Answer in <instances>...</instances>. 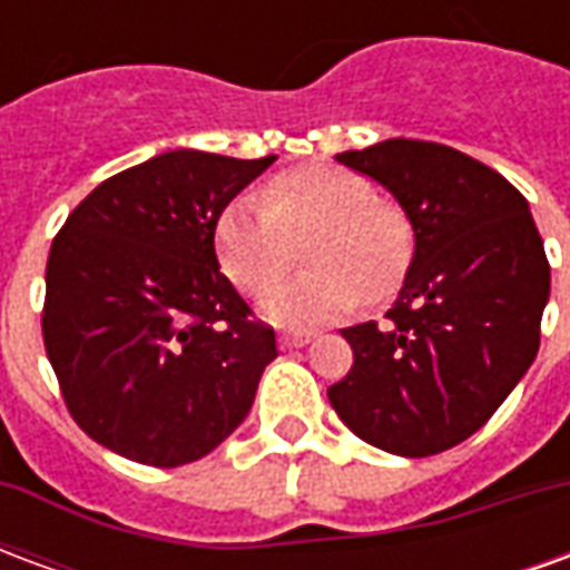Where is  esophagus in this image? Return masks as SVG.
I'll return each mask as SVG.
<instances>
[{
	"label": "esophagus",
	"mask_w": 570,
	"mask_h": 570,
	"mask_svg": "<svg viewBox=\"0 0 570 570\" xmlns=\"http://www.w3.org/2000/svg\"><path fill=\"white\" fill-rule=\"evenodd\" d=\"M314 338V333L308 330H289V333L277 335V345L281 347H305Z\"/></svg>",
	"instance_id": "34e87169"
}]
</instances>
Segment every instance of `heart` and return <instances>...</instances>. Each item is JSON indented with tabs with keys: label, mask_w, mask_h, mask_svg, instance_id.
I'll return each instance as SVG.
<instances>
[{
	"label": "heart",
	"mask_w": 570,
	"mask_h": 570,
	"mask_svg": "<svg viewBox=\"0 0 570 570\" xmlns=\"http://www.w3.org/2000/svg\"><path fill=\"white\" fill-rule=\"evenodd\" d=\"M305 230L308 273L276 283ZM216 256L244 293L262 298V314L281 326H314L342 317L363 298L391 293L412 259V228L372 186L338 164H308L274 176L259 191L237 195L219 216Z\"/></svg>",
	"instance_id": "b5f03b06"
}]
</instances>
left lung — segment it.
<instances>
[{
	"mask_svg": "<svg viewBox=\"0 0 570 570\" xmlns=\"http://www.w3.org/2000/svg\"><path fill=\"white\" fill-rule=\"evenodd\" d=\"M335 161L384 186L415 253L382 323L347 326L354 366L326 394L375 449L428 458L473 436L540 347L550 262L528 200L464 151L384 140Z\"/></svg>",
	"mask_w": 570,
	"mask_h": 570,
	"instance_id": "obj_1",
	"label": "left lung"
}]
</instances>
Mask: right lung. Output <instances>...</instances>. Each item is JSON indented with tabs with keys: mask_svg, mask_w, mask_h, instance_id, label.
Here are the masks:
<instances>
[{
	"mask_svg": "<svg viewBox=\"0 0 570 570\" xmlns=\"http://www.w3.org/2000/svg\"><path fill=\"white\" fill-rule=\"evenodd\" d=\"M272 164L164 151L100 183L55 237L45 351L69 415L109 452L191 464L247 419L277 345L219 272L213 232Z\"/></svg>",
	"mask_w": 570,
	"mask_h": 570,
	"instance_id": "add662e5",
	"label": "right lung"
}]
</instances>
